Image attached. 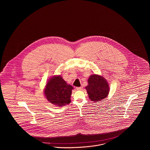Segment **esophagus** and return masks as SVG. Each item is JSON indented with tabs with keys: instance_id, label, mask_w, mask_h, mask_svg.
<instances>
[{
	"instance_id": "esophagus-1",
	"label": "esophagus",
	"mask_w": 150,
	"mask_h": 150,
	"mask_svg": "<svg viewBox=\"0 0 150 150\" xmlns=\"http://www.w3.org/2000/svg\"><path fill=\"white\" fill-rule=\"evenodd\" d=\"M77 90H79V91H80V90H81L82 89H83V87L82 86H80V87H76V88Z\"/></svg>"
}]
</instances>
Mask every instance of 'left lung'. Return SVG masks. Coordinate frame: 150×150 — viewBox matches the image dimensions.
I'll return each mask as SVG.
<instances>
[{
    "label": "left lung",
    "instance_id": "obj_1",
    "mask_svg": "<svg viewBox=\"0 0 150 150\" xmlns=\"http://www.w3.org/2000/svg\"><path fill=\"white\" fill-rule=\"evenodd\" d=\"M89 98L94 102L105 98L110 91L106 79L101 76L94 74L88 79V85L86 87Z\"/></svg>",
    "mask_w": 150,
    "mask_h": 150
}]
</instances>
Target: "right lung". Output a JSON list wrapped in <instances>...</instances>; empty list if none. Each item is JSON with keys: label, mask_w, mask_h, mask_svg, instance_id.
<instances>
[{"label": "right lung", "mask_w": 150, "mask_h": 150, "mask_svg": "<svg viewBox=\"0 0 150 150\" xmlns=\"http://www.w3.org/2000/svg\"><path fill=\"white\" fill-rule=\"evenodd\" d=\"M73 87L67 84L61 76H54L48 81L44 94L47 100L58 106L69 104Z\"/></svg>", "instance_id": "obj_1"}]
</instances>
